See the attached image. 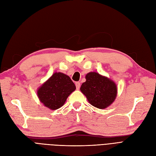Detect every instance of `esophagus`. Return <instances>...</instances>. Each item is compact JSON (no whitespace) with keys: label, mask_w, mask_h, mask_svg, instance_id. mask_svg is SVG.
<instances>
[{"label":"esophagus","mask_w":156,"mask_h":156,"mask_svg":"<svg viewBox=\"0 0 156 156\" xmlns=\"http://www.w3.org/2000/svg\"><path fill=\"white\" fill-rule=\"evenodd\" d=\"M80 85H81V84H80L79 82H76V83H75V86H76V88H77V90L79 89Z\"/></svg>","instance_id":"obj_1"}]
</instances>
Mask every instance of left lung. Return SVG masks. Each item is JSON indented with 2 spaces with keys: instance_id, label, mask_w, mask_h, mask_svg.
I'll return each instance as SVG.
<instances>
[{
  "instance_id": "1",
  "label": "left lung",
  "mask_w": 156,
  "mask_h": 156,
  "mask_svg": "<svg viewBox=\"0 0 156 156\" xmlns=\"http://www.w3.org/2000/svg\"><path fill=\"white\" fill-rule=\"evenodd\" d=\"M85 79L80 90L92 106L104 109L115 101L118 92L115 81L94 72L88 73Z\"/></svg>"
}]
</instances>
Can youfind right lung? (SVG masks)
Here are the masks:
<instances>
[{
	"instance_id": "obj_1",
	"label": "right lung",
	"mask_w": 156,
	"mask_h": 156,
	"mask_svg": "<svg viewBox=\"0 0 156 156\" xmlns=\"http://www.w3.org/2000/svg\"><path fill=\"white\" fill-rule=\"evenodd\" d=\"M76 89L68 75L55 72L37 90V95L43 105L56 110L64 105L68 97Z\"/></svg>"
}]
</instances>
